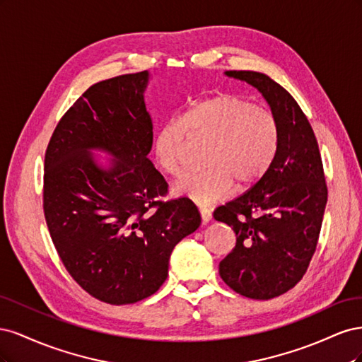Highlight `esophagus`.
Masks as SVG:
<instances>
[{
    "label": "esophagus",
    "mask_w": 362,
    "mask_h": 362,
    "mask_svg": "<svg viewBox=\"0 0 362 362\" xmlns=\"http://www.w3.org/2000/svg\"><path fill=\"white\" fill-rule=\"evenodd\" d=\"M199 211H201V217H202V222H204V223L211 221V217H213V210H211V208H208V206H199Z\"/></svg>",
    "instance_id": "1"
}]
</instances>
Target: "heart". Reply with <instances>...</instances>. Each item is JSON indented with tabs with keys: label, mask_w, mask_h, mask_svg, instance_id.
<instances>
[{
	"label": "heart",
	"mask_w": 362,
	"mask_h": 362,
	"mask_svg": "<svg viewBox=\"0 0 362 362\" xmlns=\"http://www.w3.org/2000/svg\"><path fill=\"white\" fill-rule=\"evenodd\" d=\"M189 137L211 140L204 158L206 168L182 175L173 192L210 204L231 192L234 182L246 189L264 177L278 156L281 127L270 108L246 98L231 93L204 98L158 128L154 154L163 170L181 173Z\"/></svg>",
	"instance_id": "1"
}]
</instances>
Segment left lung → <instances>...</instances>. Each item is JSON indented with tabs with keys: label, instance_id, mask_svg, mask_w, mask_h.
<instances>
[{
	"label": "left lung",
	"instance_id": "1",
	"mask_svg": "<svg viewBox=\"0 0 362 362\" xmlns=\"http://www.w3.org/2000/svg\"><path fill=\"white\" fill-rule=\"evenodd\" d=\"M225 74L257 87L281 127L279 151L270 170L213 214L237 237L234 249L218 264L221 278L245 298L267 300L291 290L308 270L319 242L327 185L314 131L294 98L264 74Z\"/></svg>",
	"mask_w": 362,
	"mask_h": 362
}]
</instances>
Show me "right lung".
<instances>
[{"instance_id": "1", "label": "right lung", "mask_w": 362, "mask_h": 362, "mask_svg": "<svg viewBox=\"0 0 362 362\" xmlns=\"http://www.w3.org/2000/svg\"><path fill=\"white\" fill-rule=\"evenodd\" d=\"M149 74L90 86L63 115L45 152L43 213L64 269L92 298L128 305L154 294L169 258L201 225L187 199H168V182L148 158L152 120L144 92ZM92 148L115 157L97 166Z\"/></svg>"}]
</instances>
